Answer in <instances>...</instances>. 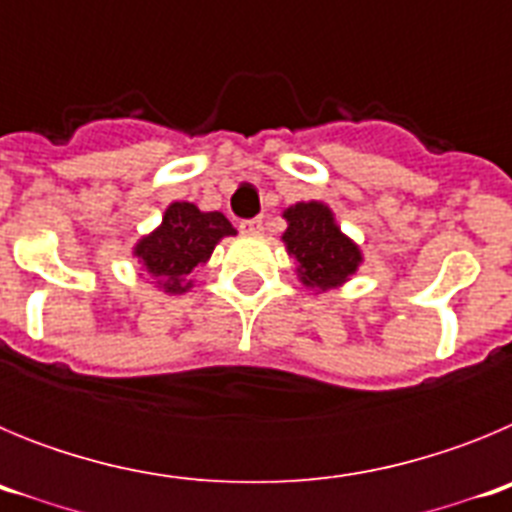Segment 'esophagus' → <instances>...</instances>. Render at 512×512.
I'll return each instance as SVG.
<instances>
[{"instance_id": "1", "label": "esophagus", "mask_w": 512, "mask_h": 512, "mask_svg": "<svg viewBox=\"0 0 512 512\" xmlns=\"http://www.w3.org/2000/svg\"><path fill=\"white\" fill-rule=\"evenodd\" d=\"M241 233L243 235H261V230H264V223H261V217H251V220H241Z\"/></svg>"}]
</instances>
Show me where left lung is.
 I'll list each match as a JSON object with an SVG mask.
<instances>
[{
	"label": "left lung",
	"instance_id": "8db88e82",
	"mask_svg": "<svg viewBox=\"0 0 512 512\" xmlns=\"http://www.w3.org/2000/svg\"><path fill=\"white\" fill-rule=\"evenodd\" d=\"M287 230L282 241L295 259L297 277L307 289L328 292L359 271L361 248L336 223V215L325 202H297L282 212Z\"/></svg>",
	"mask_w": 512,
	"mask_h": 512
}]
</instances>
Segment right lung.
I'll use <instances>...</instances> for the list:
<instances>
[{
  "mask_svg": "<svg viewBox=\"0 0 512 512\" xmlns=\"http://www.w3.org/2000/svg\"><path fill=\"white\" fill-rule=\"evenodd\" d=\"M228 235H235V228L223 212H202L192 202H171L161 225L135 243L133 256L156 279L158 289L166 295H184L194 287L189 274L207 264L217 243Z\"/></svg>",
  "mask_w": 512,
  "mask_h": 512,
  "instance_id": "add662e5",
  "label": "right lung"
}]
</instances>
